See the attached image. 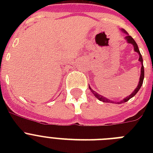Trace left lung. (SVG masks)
<instances>
[{
    "label": "left lung",
    "instance_id": "left-lung-1",
    "mask_svg": "<svg viewBox=\"0 0 153 153\" xmlns=\"http://www.w3.org/2000/svg\"><path fill=\"white\" fill-rule=\"evenodd\" d=\"M125 33H126L127 34V32H126V31H123ZM126 40H127V42H128V44H133V48H134V51H136V52H137L138 54H139V61H140V62H141V64H142V66H141V69H140V81H139V83H138L137 86V88L134 90V91H133V93L131 94L130 95L128 96V97H126V98H125L124 99H122L121 101H120V102H116V103H117V104H121V103H124V102H126L127 101H128L130 98H132L133 97V96L136 95V94L137 93L138 91H139V90L140 89V87H141V86H142L143 84V80H144V78H145V71H144V66H143V59H142V56H141V55H140V51H139V48H138V46L137 44V43L135 42V40L132 38V37L130 36H128V35H127L126 36ZM89 88H90V90L91 91V92L93 93V94L94 96H95L96 98H98V100L102 101V102H111V103H114V102H112L111 100H109V98H105V97H103V96L100 95V94H98L97 92H94V91H93L92 89L89 86Z\"/></svg>",
    "mask_w": 153,
    "mask_h": 153
}]
</instances>
